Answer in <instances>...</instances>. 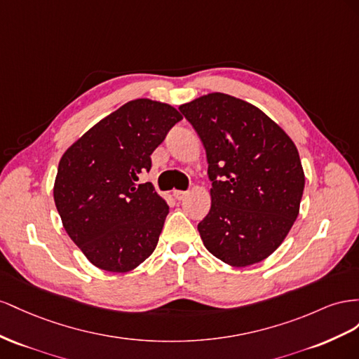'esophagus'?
<instances>
[{
    "instance_id": "34e87169",
    "label": "esophagus",
    "mask_w": 359,
    "mask_h": 359,
    "mask_svg": "<svg viewBox=\"0 0 359 359\" xmlns=\"http://www.w3.org/2000/svg\"><path fill=\"white\" fill-rule=\"evenodd\" d=\"M172 196L176 197L177 200H183V198H185V197L188 196V192H187V191H179V189H174V191H172Z\"/></svg>"
}]
</instances>
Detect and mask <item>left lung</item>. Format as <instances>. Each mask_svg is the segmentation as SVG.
<instances>
[{
    "mask_svg": "<svg viewBox=\"0 0 359 359\" xmlns=\"http://www.w3.org/2000/svg\"><path fill=\"white\" fill-rule=\"evenodd\" d=\"M198 134L212 182L204 247L234 268L264 260L298 218L305 176L290 137L262 109L224 93L179 107Z\"/></svg>",
    "mask_w": 359,
    "mask_h": 359,
    "instance_id": "1",
    "label": "left lung"
}]
</instances>
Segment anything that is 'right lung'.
Returning a JSON list of instances; mask_svg holds the SVG:
<instances>
[{
  "mask_svg": "<svg viewBox=\"0 0 359 359\" xmlns=\"http://www.w3.org/2000/svg\"><path fill=\"white\" fill-rule=\"evenodd\" d=\"M183 117L135 99L102 118L58 163L54 201L69 238L96 268L129 272L155 251L168 204L150 182V155Z\"/></svg>",
  "mask_w": 359,
  "mask_h": 359,
  "instance_id": "right-lung-1",
  "label": "right lung"
}]
</instances>
